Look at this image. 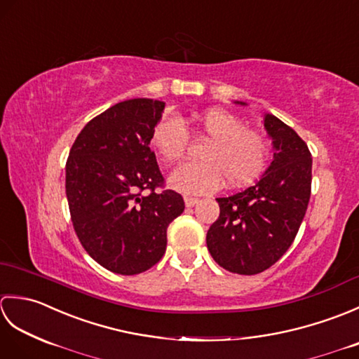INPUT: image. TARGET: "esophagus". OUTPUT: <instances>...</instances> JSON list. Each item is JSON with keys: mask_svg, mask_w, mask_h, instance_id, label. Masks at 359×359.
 <instances>
[{"mask_svg": "<svg viewBox=\"0 0 359 359\" xmlns=\"http://www.w3.org/2000/svg\"><path fill=\"white\" fill-rule=\"evenodd\" d=\"M184 201H185V205H187V207H188V208H191V207H194V205H196L197 202H199V199H196V197H188V196L185 197V199H184Z\"/></svg>", "mask_w": 359, "mask_h": 359, "instance_id": "obj_1", "label": "esophagus"}]
</instances>
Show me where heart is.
Listing matches in <instances>:
<instances>
[{
  "label": "heart",
  "instance_id": "heart-1",
  "mask_svg": "<svg viewBox=\"0 0 359 359\" xmlns=\"http://www.w3.org/2000/svg\"><path fill=\"white\" fill-rule=\"evenodd\" d=\"M196 133L207 143L201 148V162L175 168L168 184L184 194L216 191L222 179L226 185L241 187L253 182L265 168L269 142L262 134L247 129L233 112L212 108L193 116ZM152 147L166 162H177L185 154L188 131L184 121L172 114L157 121L151 135Z\"/></svg>",
  "mask_w": 359,
  "mask_h": 359
}]
</instances>
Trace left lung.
Masks as SVG:
<instances>
[{
    "mask_svg": "<svg viewBox=\"0 0 359 359\" xmlns=\"http://www.w3.org/2000/svg\"><path fill=\"white\" fill-rule=\"evenodd\" d=\"M264 128L274 151L270 166L255 185L217 197L220 215L207 233L212 259L247 276L270 269L284 256L306 216L311 189L306 142L273 114H264Z\"/></svg>",
    "mask_w": 359,
    "mask_h": 359,
    "instance_id": "obj_1",
    "label": "left lung"
}]
</instances>
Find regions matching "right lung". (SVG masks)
<instances>
[{
  "mask_svg": "<svg viewBox=\"0 0 359 359\" xmlns=\"http://www.w3.org/2000/svg\"><path fill=\"white\" fill-rule=\"evenodd\" d=\"M163 109L152 98L111 106L81 129L66 162L67 203L83 248L125 276L162 259L166 228L185 210L179 193L156 191L163 175L149 143Z\"/></svg>",
  "mask_w": 359,
  "mask_h": 359,
  "instance_id": "right-lung-1",
  "label": "right lung"
}]
</instances>
